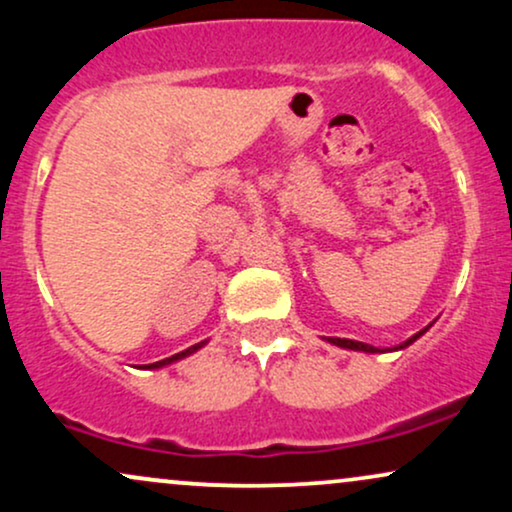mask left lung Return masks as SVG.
I'll list each match as a JSON object with an SVG mask.
<instances>
[{
    "mask_svg": "<svg viewBox=\"0 0 512 512\" xmlns=\"http://www.w3.org/2000/svg\"><path fill=\"white\" fill-rule=\"evenodd\" d=\"M433 327V322L428 327H424V330L421 332H416V334H411V337L407 339V342H402V344H397V346H387V349H378V346H373V344H366V342H356V339H339V337H325V342L327 344H332V346H339V349H349V351H363V354H387V351H402V349H407L409 344H414L416 339L419 337H424V334L431 330Z\"/></svg>",
    "mask_w": 512,
    "mask_h": 512,
    "instance_id": "8db88e82",
    "label": "left lung"
}]
</instances>
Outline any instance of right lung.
<instances>
[{
    "label": "right lung",
    "mask_w": 512,
    "mask_h": 512,
    "mask_svg": "<svg viewBox=\"0 0 512 512\" xmlns=\"http://www.w3.org/2000/svg\"><path fill=\"white\" fill-rule=\"evenodd\" d=\"M209 339H204V342H199V344H195V346H190V349H185V351H180V354H175V356H170V358H163V361H156V363H146V370H158V368H166V366H170V363H178V361H182V358H187V356H192V354H197L199 349H202L204 344H207Z\"/></svg>",
    "instance_id": "add662e5"
}]
</instances>
